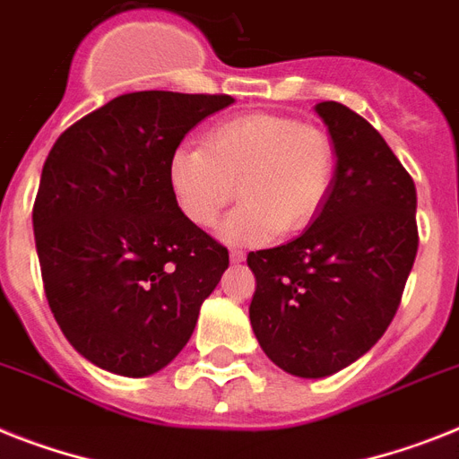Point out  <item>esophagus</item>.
<instances>
[{
    "instance_id": "1",
    "label": "esophagus",
    "mask_w": 459,
    "mask_h": 459,
    "mask_svg": "<svg viewBox=\"0 0 459 459\" xmlns=\"http://www.w3.org/2000/svg\"><path fill=\"white\" fill-rule=\"evenodd\" d=\"M230 260H232V263H244L246 253L238 251V248H232V251H230Z\"/></svg>"
}]
</instances>
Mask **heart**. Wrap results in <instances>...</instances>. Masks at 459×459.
Masks as SVG:
<instances>
[{"instance_id": "b5f03b06", "label": "heart", "mask_w": 459, "mask_h": 459, "mask_svg": "<svg viewBox=\"0 0 459 459\" xmlns=\"http://www.w3.org/2000/svg\"><path fill=\"white\" fill-rule=\"evenodd\" d=\"M169 189L196 227H213L238 195L244 204L221 225L227 244H264L295 234L319 215L335 176L325 131L281 115H244L215 124L206 147L178 145L169 157Z\"/></svg>"}]
</instances>
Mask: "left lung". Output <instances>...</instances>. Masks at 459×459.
Masks as SVG:
<instances>
[{"label":"left lung","mask_w":459,"mask_h":459,"mask_svg":"<svg viewBox=\"0 0 459 459\" xmlns=\"http://www.w3.org/2000/svg\"><path fill=\"white\" fill-rule=\"evenodd\" d=\"M314 112L335 147L331 195L300 237L248 253V314L279 368L316 380L363 357L392 324L418 253V195L363 117L333 100Z\"/></svg>","instance_id":"left-lung-1"}]
</instances>
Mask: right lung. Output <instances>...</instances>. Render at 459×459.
Listing matches in <instances>:
<instances>
[{"mask_svg": "<svg viewBox=\"0 0 459 459\" xmlns=\"http://www.w3.org/2000/svg\"><path fill=\"white\" fill-rule=\"evenodd\" d=\"M232 96L138 91L72 124L41 169L32 227L44 290L98 368L145 377L192 338L227 248L178 211L169 157Z\"/></svg>", "mask_w": 459, "mask_h": 459, "instance_id": "add662e5", "label": "right lung"}]
</instances>
